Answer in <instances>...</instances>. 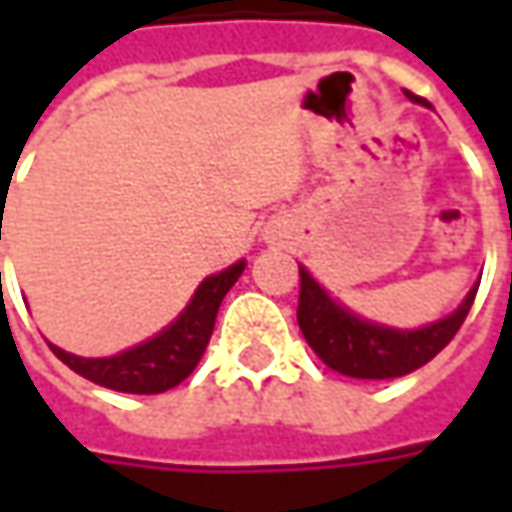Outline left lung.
Here are the masks:
<instances>
[{"label": "left lung", "instance_id": "1", "mask_svg": "<svg viewBox=\"0 0 512 512\" xmlns=\"http://www.w3.org/2000/svg\"><path fill=\"white\" fill-rule=\"evenodd\" d=\"M407 99L427 108V99L416 93H407ZM299 279L302 282H299L296 319L307 344L330 370L350 379H399L419 370L459 333L479 290V285L470 287L462 305L439 322L416 330H399V327L376 325L339 305L310 276L307 267L299 265Z\"/></svg>", "mask_w": 512, "mask_h": 512}]
</instances>
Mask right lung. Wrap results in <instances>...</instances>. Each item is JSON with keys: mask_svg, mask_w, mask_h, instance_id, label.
<instances>
[{"mask_svg": "<svg viewBox=\"0 0 512 512\" xmlns=\"http://www.w3.org/2000/svg\"><path fill=\"white\" fill-rule=\"evenodd\" d=\"M245 259L230 265L222 273L207 276L196 293L190 296L187 307L170 322L165 330L150 336L136 347H128L116 356L105 359H85L73 356L68 350L50 344L56 359L68 364L73 373L85 376L93 384H102L119 393H165L179 382H185L205 353L210 333L216 325V313L225 293L236 285L245 270Z\"/></svg>", "mask_w": 512, "mask_h": 512, "instance_id": "add662e5", "label": "right lung"}]
</instances>
